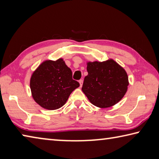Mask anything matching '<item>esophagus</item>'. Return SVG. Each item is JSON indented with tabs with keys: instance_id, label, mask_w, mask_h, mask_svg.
<instances>
[{
	"instance_id": "1",
	"label": "esophagus",
	"mask_w": 159,
	"mask_h": 159,
	"mask_svg": "<svg viewBox=\"0 0 159 159\" xmlns=\"http://www.w3.org/2000/svg\"><path fill=\"white\" fill-rule=\"evenodd\" d=\"M79 83H80V87H81L82 85H83V79H80V80H79Z\"/></svg>"
}]
</instances>
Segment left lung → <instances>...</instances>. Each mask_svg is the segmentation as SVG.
I'll use <instances>...</instances> for the list:
<instances>
[{"mask_svg":"<svg viewBox=\"0 0 159 159\" xmlns=\"http://www.w3.org/2000/svg\"><path fill=\"white\" fill-rule=\"evenodd\" d=\"M87 71L82 90L93 105L107 108L118 103L125 95L128 75L115 61L88 62Z\"/></svg>","mask_w":159,"mask_h":159,"instance_id":"obj_1","label":"left lung"}]
</instances>
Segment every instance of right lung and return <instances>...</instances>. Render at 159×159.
<instances>
[{"instance_id": "obj_1", "label": "right lung", "mask_w": 159, "mask_h": 159, "mask_svg": "<svg viewBox=\"0 0 159 159\" xmlns=\"http://www.w3.org/2000/svg\"><path fill=\"white\" fill-rule=\"evenodd\" d=\"M79 83L72 79V71L63 61L48 60L35 71L30 80L34 100L40 106L49 110L62 107Z\"/></svg>"}]
</instances>
